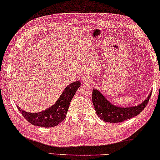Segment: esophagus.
Masks as SVG:
<instances>
[{"label":"esophagus","mask_w":160,"mask_h":160,"mask_svg":"<svg viewBox=\"0 0 160 160\" xmlns=\"http://www.w3.org/2000/svg\"><path fill=\"white\" fill-rule=\"evenodd\" d=\"M82 81L85 83V84H90L91 82V78L88 74H84V75L82 76Z\"/></svg>","instance_id":"34e87169"}]
</instances>
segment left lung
Segmentation results:
<instances>
[{
	"label": "left lung",
	"instance_id": "1",
	"mask_svg": "<svg viewBox=\"0 0 160 160\" xmlns=\"http://www.w3.org/2000/svg\"><path fill=\"white\" fill-rule=\"evenodd\" d=\"M151 95V93L143 102L138 106L122 108L113 105L108 101L98 90L93 89L92 100L97 115H98L102 121L116 123L127 121L134 116L138 115L148 104Z\"/></svg>",
	"mask_w": 160,
	"mask_h": 160
}]
</instances>
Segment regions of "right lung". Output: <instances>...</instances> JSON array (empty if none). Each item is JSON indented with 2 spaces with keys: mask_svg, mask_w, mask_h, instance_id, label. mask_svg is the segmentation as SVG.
<instances>
[{
  "mask_svg": "<svg viewBox=\"0 0 160 160\" xmlns=\"http://www.w3.org/2000/svg\"><path fill=\"white\" fill-rule=\"evenodd\" d=\"M81 85L80 81L68 85L54 104L38 113L27 112L18 107L20 113L28 122L41 127H53L65 120L72 97Z\"/></svg>",
  "mask_w": 160,
  "mask_h": 160,
  "instance_id": "add662e5",
  "label": "right lung"
}]
</instances>
